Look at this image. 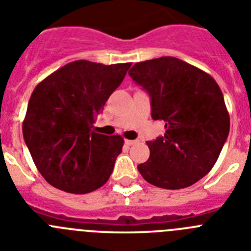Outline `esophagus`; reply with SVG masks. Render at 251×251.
Wrapping results in <instances>:
<instances>
[{"instance_id":"esophagus-1","label":"esophagus","mask_w":251,"mask_h":251,"mask_svg":"<svg viewBox=\"0 0 251 251\" xmlns=\"http://www.w3.org/2000/svg\"><path fill=\"white\" fill-rule=\"evenodd\" d=\"M136 142H137V141H132V139H126V142H124V143H126V145H127L128 147H129V146L134 145Z\"/></svg>"}]
</instances>
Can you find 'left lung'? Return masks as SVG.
I'll return each mask as SVG.
<instances>
[{"mask_svg":"<svg viewBox=\"0 0 251 251\" xmlns=\"http://www.w3.org/2000/svg\"><path fill=\"white\" fill-rule=\"evenodd\" d=\"M150 94L152 118L165 134L148 141L150 158L138 165L157 187L179 190L210 172L230 130V117L215 79L172 56L134 64L128 73Z\"/></svg>","mask_w":251,"mask_h":251,"instance_id":"obj_1","label":"left lung"}]
</instances>
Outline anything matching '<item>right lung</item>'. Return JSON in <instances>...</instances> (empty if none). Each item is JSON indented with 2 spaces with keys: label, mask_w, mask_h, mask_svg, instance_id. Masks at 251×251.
Wrapping results in <instances>:
<instances>
[{
  "label": "right lung",
  "mask_w": 251,
  "mask_h": 251,
  "mask_svg": "<svg viewBox=\"0 0 251 251\" xmlns=\"http://www.w3.org/2000/svg\"><path fill=\"white\" fill-rule=\"evenodd\" d=\"M130 65L76 60L37 84L22 133L37 170L51 186L88 194L109 179L124 141L92 128Z\"/></svg>",
  "instance_id": "obj_1"
}]
</instances>
